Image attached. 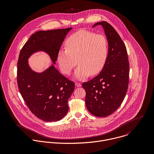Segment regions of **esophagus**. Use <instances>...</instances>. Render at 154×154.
Instances as JSON below:
<instances>
[{
  "mask_svg": "<svg viewBox=\"0 0 154 154\" xmlns=\"http://www.w3.org/2000/svg\"><path fill=\"white\" fill-rule=\"evenodd\" d=\"M75 86L78 87H81V84L79 82H75Z\"/></svg>",
  "mask_w": 154,
  "mask_h": 154,
  "instance_id": "obj_1",
  "label": "esophagus"
}]
</instances>
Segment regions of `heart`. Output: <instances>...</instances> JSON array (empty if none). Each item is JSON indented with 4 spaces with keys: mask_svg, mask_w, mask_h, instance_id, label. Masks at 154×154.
Wrapping results in <instances>:
<instances>
[{
    "mask_svg": "<svg viewBox=\"0 0 154 154\" xmlns=\"http://www.w3.org/2000/svg\"><path fill=\"white\" fill-rule=\"evenodd\" d=\"M66 50L59 51L57 60L63 73L69 75L76 65L74 76L84 80L88 76L98 73L107 59L109 44L106 37L85 30L70 35L65 42Z\"/></svg>",
    "mask_w": 154,
    "mask_h": 154,
    "instance_id": "b5f03b06",
    "label": "heart"
}]
</instances>
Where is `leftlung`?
<instances>
[{
	"label": "left lung",
	"mask_w": 154,
	"mask_h": 154,
	"mask_svg": "<svg viewBox=\"0 0 154 154\" xmlns=\"http://www.w3.org/2000/svg\"><path fill=\"white\" fill-rule=\"evenodd\" d=\"M103 26L109 44L106 64L97 76L82 83L85 90V104L97 117H107L122 104L128 91L129 63L127 50L115 29L106 21L97 22Z\"/></svg>",
	"instance_id": "obj_1"
}]
</instances>
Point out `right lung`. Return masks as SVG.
I'll use <instances>...</instances> for the list:
<instances>
[{
    "instance_id": "obj_1",
    "label": "right lung",
    "mask_w": 154,
    "mask_h": 154,
    "mask_svg": "<svg viewBox=\"0 0 154 154\" xmlns=\"http://www.w3.org/2000/svg\"><path fill=\"white\" fill-rule=\"evenodd\" d=\"M72 28L37 31L32 34L20 53L17 67L20 92L32 113L47 122L59 121L66 116L67 101L74 91L75 83L54 66L66 34ZM39 51L47 52L54 62L42 73L33 71L27 61Z\"/></svg>"
}]
</instances>
